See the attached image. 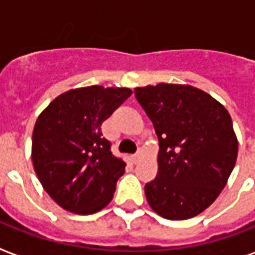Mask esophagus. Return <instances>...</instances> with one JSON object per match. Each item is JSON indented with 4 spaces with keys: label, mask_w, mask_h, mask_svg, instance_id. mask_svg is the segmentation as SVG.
<instances>
[{
    "label": "esophagus",
    "mask_w": 255,
    "mask_h": 255,
    "mask_svg": "<svg viewBox=\"0 0 255 255\" xmlns=\"http://www.w3.org/2000/svg\"><path fill=\"white\" fill-rule=\"evenodd\" d=\"M140 159H141V153L140 152H137V153H135V155L131 156V161L133 164H137L140 161Z\"/></svg>",
    "instance_id": "obj_1"
}]
</instances>
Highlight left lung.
Returning <instances> with one entry per match:
<instances>
[{
	"label": "left lung",
	"instance_id": "obj_1",
	"mask_svg": "<svg viewBox=\"0 0 255 255\" xmlns=\"http://www.w3.org/2000/svg\"><path fill=\"white\" fill-rule=\"evenodd\" d=\"M135 95L159 139L157 176L145 184L152 209L167 220H188L209 208L225 188L238 155L229 112L189 85L136 87Z\"/></svg>",
	"mask_w": 255,
	"mask_h": 255
}]
</instances>
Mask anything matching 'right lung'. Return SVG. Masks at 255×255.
<instances>
[{
    "instance_id": "add662e5",
    "label": "right lung",
    "mask_w": 255,
    "mask_h": 255,
    "mask_svg": "<svg viewBox=\"0 0 255 255\" xmlns=\"http://www.w3.org/2000/svg\"><path fill=\"white\" fill-rule=\"evenodd\" d=\"M132 95L127 87L73 88L39 114L31 160L43 189L58 205L92 214L110 204L126 163L112 155L100 126Z\"/></svg>"
}]
</instances>
